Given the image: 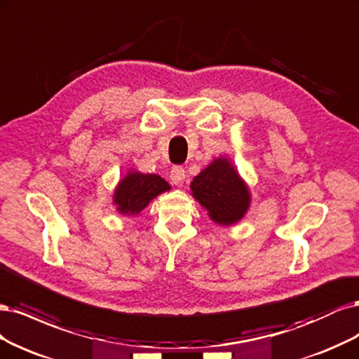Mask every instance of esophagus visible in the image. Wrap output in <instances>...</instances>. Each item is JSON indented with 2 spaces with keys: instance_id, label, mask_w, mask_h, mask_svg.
Listing matches in <instances>:
<instances>
[{
  "instance_id": "esophagus-1",
  "label": "esophagus",
  "mask_w": 359,
  "mask_h": 359,
  "mask_svg": "<svg viewBox=\"0 0 359 359\" xmlns=\"http://www.w3.org/2000/svg\"><path fill=\"white\" fill-rule=\"evenodd\" d=\"M170 179L176 184V187H182L184 179H187V171H184L182 167H175L170 172Z\"/></svg>"
}]
</instances>
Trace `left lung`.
Wrapping results in <instances>:
<instances>
[{
    "mask_svg": "<svg viewBox=\"0 0 359 359\" xmlns=\"http://www.w3.org/2000/svg\"><path fill=\"white\" fill-rule=\"evenodd\" d=\"M191 195L217 225L241 221L250 207V191L234 164L225 156L213 159L191 182Z\"/></svg>",
    "mask_w": 359,
    "mask_h": 359,
    "instance_id": "8db88e82",
    "label": "left lung"
}]
</instances>
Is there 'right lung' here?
Returning <instances> with one entry per match:
<instances>
[{"label": "right lung", "instance_id": "add662e5", "mask_svg": "<svg viewBox=\"0 0 359 359\" xmlns=\"http://www.w3.org/2000/svg\"><path fill=\"white\" fill-rule=\"evenodd\" d=\"M170 189L168 182L158 175H143L140 171L130 170L114 188L113 204L121 215H138L159 194Z\"/></svg>", "mask_w": 359, "mask_h": 359}]
</instances>
